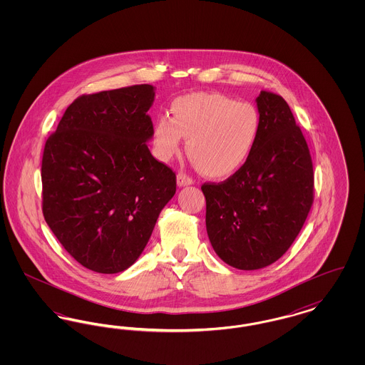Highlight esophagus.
Instances as JSON below:
<instances>
[{
  "label": "esophagus",
  "mask_w": 365,
  "mask_h": 365,
  "mask_svg": "<svg viewBox=\"0 0 365 365\" xmlns=\"http://www.w3.org/2000/svg\"><path fill=\"white\" fill-rule=\"evenodd\" d=\"M176 183H178V186H179V187H183V186L192 185V183H194V180L191 179L189 175L183 174V173H179L178 176H176Z\"/></svg>",
  "instance_id": "esophagus-1"
}]
</instances>
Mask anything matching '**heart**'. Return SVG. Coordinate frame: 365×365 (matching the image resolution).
<instances>
[{
  "label": "heart",
  "mask_w": 365,
  "mask_h": 365,
  "mask_svg": "<svg viewBox=\"0 0 365 365\" xmlns=\"http://www.w3.org/2000/svg\"><path fill=\"white\" fill-rule=\"evenodd\" d=\"M170 112V119L161 116L153 125L157 158L170 161L179 153L185 137L192 163L210 178L240 171L259 138V109L220 93L180 96L171 103Z\"/></svg>",
  "instance_id": "heart-1"
}]
</instances>
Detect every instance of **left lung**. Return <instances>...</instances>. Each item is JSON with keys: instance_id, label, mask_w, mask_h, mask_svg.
I'll return each mask as SVG.
<instances>
[{"instance_id": "1", "label": "left lung", "mask_w": 365, "mask_h": 365, "mask_svg": "<svg viewBox=\"0 0 365 365\" xmlns=\"http://www.w3.org/2000/svg\"><path fill=\"white\" fill-rule=\"evenodd\" d=\"M259 138L242 168L205 183L207 232L228 265L253 271L279 260L294 242L313 202L312 158L287 103L261 91Z\"/></svg>"}]
</instances>
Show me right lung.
<instances>
[{
    "label": "right lung",
    "mask_w": 365,
    "mask_h": 365,
    "mask_svg": "<svg viewBox=\"0 0 365 365\" xmlns=\"http://www.w3.org/2000/svg\"><path fill=\"white\" fill-rule=\"evenodd\" d=\"M153 101L152 85L81 96L45 143V220L71 256L94 272L131 267L176 191L174 171L148 148Z\"/></svg>",
    "instance_id": "add662e5"
}]
</instances>
